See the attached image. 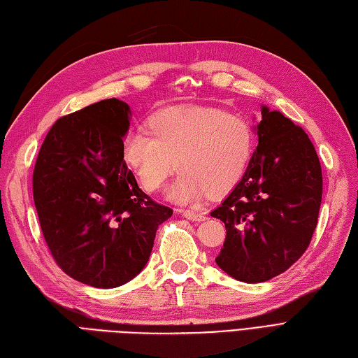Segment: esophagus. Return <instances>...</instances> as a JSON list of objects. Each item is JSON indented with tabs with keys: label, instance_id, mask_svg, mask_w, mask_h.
Segmentation results:
<instances>
[{
	"label": "esophagus",
	"instance_id": "esophagus-1",
	"mask_svg": "<svg viewBox=\"0 0 358 358\" xmlns=\"http://www.w3.org/2000/svg\"><path fill=\"white\" fill-rule=\"evenodd\" d=\"M180 214L191 221H203L206 218L203 214H199V212L194 210H180Z\"/></svg>",
	"mask_w": 358,
	"mask_h": 358
}]
</instances>
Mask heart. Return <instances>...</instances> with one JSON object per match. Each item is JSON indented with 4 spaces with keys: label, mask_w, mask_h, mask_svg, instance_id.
Returning a JSON list of instances; mask_svg holds the SVG:
<instances>
[{
    "label": "heart",
    "mask_w": 358,
    "mask_h": 358,
    "mask_svg": "<svg viewBox=\"0 0 358 358\" xmlns=\"http://www.w3.org/2000/svg\"><path fill=\"white\" fill-rule=\"evenodd\" d=\"M256 134L245 117L220 108H166L149 115L148 132L122 141V159L140 187L155 194L176 169L167 199L192 205L206 194L226 196L250 167Z\"/></svg>",
    "instance_id": "b5f03b06"
}]
</instances>
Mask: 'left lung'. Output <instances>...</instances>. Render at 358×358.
<instances>
[{
	"label": "left lung",
	"mask_w": 358,
	"mask_h": 358,
	"mask_svg": "<svg viewBox=\"0 0 358 358\" xmlns=\"http://www.w3.org/2000/svg\"><path fill=\"white\" fill-rule=\"evenodd\" d=\"M257 148L236 188L210 212L226 226L217 265L239 282L262 283L303 256L317 224L322 170L308 135L260 107Z\"/></svg>",
	"instance_id": "obj_1"
}]
</instances>
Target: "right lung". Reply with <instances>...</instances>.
<instances>
[{"mask_svg":"<svg viewBox=\"0 0 358 358\" xmlns=\"http://www.w3.org/2000/svg\"><path fill=\"white\" fill-rule=\"evenodd\" d=\"M131 108L105 99L59 119L33 173L42 234L63 271L111 289L141 273L159 224L173 210L138 188L122 159Z\"/></svg>","mask_w":358,"mask_h":358,"instance_id":"1","label":"right lung"}]
</instances>
